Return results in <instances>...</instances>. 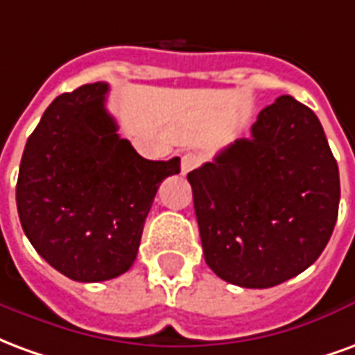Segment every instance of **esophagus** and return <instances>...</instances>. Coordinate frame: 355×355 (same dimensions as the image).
Segmentation results:
<instances>
[{
  "label": "esophagus",
  "instance_id": "obj_1",
  "mask_svg": "<svg viewBox=\"0 0 355 355\" xmlns=\"http://www.w3.org/2000/svg\"><path fill=\"white\" fill-rule=\"evenodd\" d=\"M200 159L201 157L196 154V152H188V154L182 155V162H180V171H182V175L196 169V167L200 165Z\"/></svg>",
  "mask_w": 355,
  "mask_h": 355
}]
</instances>
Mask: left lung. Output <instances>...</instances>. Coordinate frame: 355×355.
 <instances>
[{
    "label": "left lung",
    "mask_w": 355,
    "mask_h": 355,
    "mask_svg": "<svg viewBox=\"0 0 355 355\" xmlns=\"http://www.w3.org/2000/svg\"><path fill=\"white\" fill-rule=\"evenodd\" d=\"M201 245L220 279L268 289L312 266L335 228L338 165L320 119L289 94L249 139L188 173Z\"/></svg>",
    "instance_id": "8db88e82"
}]
</instances>
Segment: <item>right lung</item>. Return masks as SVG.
<instances>
[{
  "label": "right lung",
  "mask_w": 355,
  "mask_h": 355,
  "mask_svg": "<svg viewBox=\"0 0 355 355\" xmlns=\"http://www.w3.org/2000/svg\"><path fill=\"white\" fill-rule=\"evenodd\" d=\"M106 94L98 81L57 96L20 159L22 230L73 282H106L132 266L157 188L180 173L178 157L144 159L117 135Z\"/></svg>",
  "instance_id": "right-lung-1"
}]
</instances>
